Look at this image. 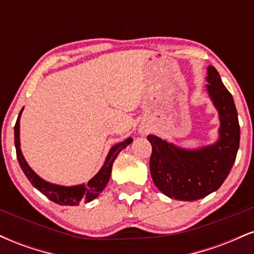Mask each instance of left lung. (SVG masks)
<instances>
[{
    "label": "left lung",
    "mask_w": 254,
    "mask_h": 254,
    "mask_svg": "<svg viewBox=\"0 0 254 254\" xmlns=\"http://www.w3.org/2000/svg\"><path fill=\"white\" fill-rule=\"evenodd\" d=\"M206 89L220 116V138L199 149H183L157 136L150 142V174L162 193L178 200H197L216 191L228 177L239 149L240 125L234 100L212 65Z\"/></svg>",
    "instance_id": "obj_1"
}]
</instances>
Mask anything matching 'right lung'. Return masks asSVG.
Returning <instances> with one entry per match:
<instances>
[{"instance_id":"obj_1","label":"right lung","mask_w":254,"mask_h":254,"mask_svg":"<svg viewBox=\"0 0 254 254\" xmlns=\"http://www.w3.org/2000/svg\"><path fill=\"white\" fill-rule=\"evenodd\" d=\"M22 110L20 111L19 117L14 127V142H15V149H16V157L19 161L20 167L24 171L25 176L30 180L32 185L39 190L44 196H46L52 202L61 204V205H78L80 200H84V202H90V200L95 199L104 190L105 186L109 183L111 172H112V165L116 157L122 150L132 142V138L129 137L125 141L121 142V143L113 145L111 148L109 155H107L105 164L101 170L98 172L97 176L93 177L92 179L87 183V185H76V186H61L56 185V184H51L45 182L39 176L34 173L33 170L28 166L26 162L24 155H22L21 149H20V117H21Z\"/></svg>"}]
</instances>
